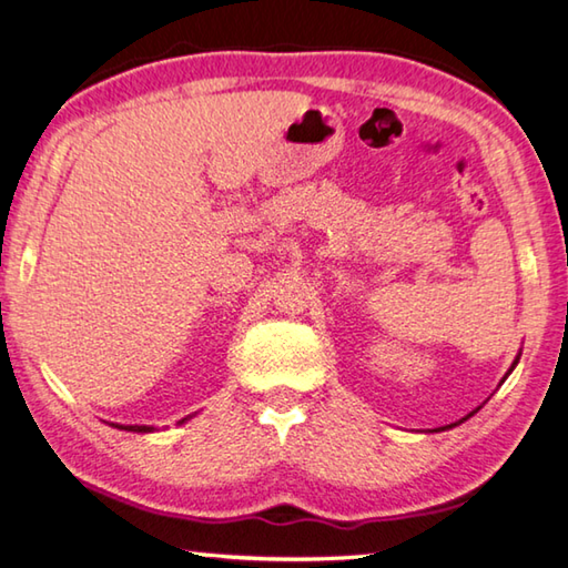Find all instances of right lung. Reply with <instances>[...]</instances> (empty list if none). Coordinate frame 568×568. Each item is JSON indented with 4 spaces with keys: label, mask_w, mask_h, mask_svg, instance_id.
I'll return each mask as SVG.
<instances>
[{
    "label": "right lung",
    "mask_w": 568,
    "mask_h": 568,
    "mask_svg": "<svg viewBox=\"0 0 568 568\" xmlns=\"http://www.w3.org/2000/svg\"><path fill=\"white\" fill-rule=\"evenodd\" d=\"M182 420H187V418H182ZM180 420V423H182ZM120 428H124V430H142V434H145V430H152V428H148V426H120Z\"/></svg>",
    "instance_id": "1"
}]
</instances>
